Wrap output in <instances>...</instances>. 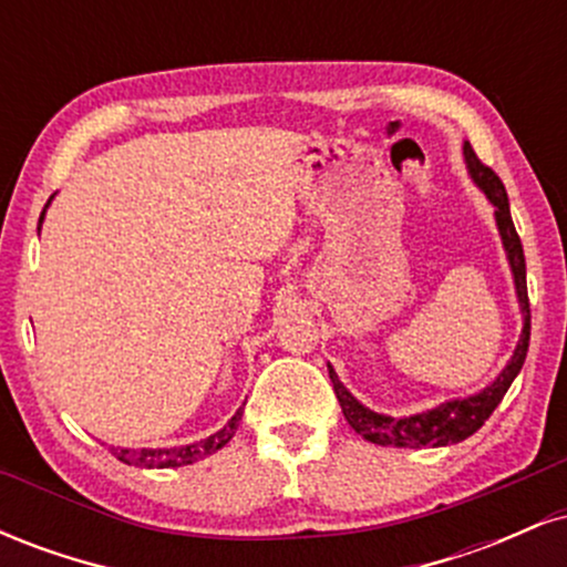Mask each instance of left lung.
<instances>
[{
	"label": "left lung",
	"instance_id": "left-lung-1",
	"mask_svg": "<svg viewBox=\"0 0 567 567\" xmlns=\"http://www.w3.org/2000/svg\"><path fill=\"white\" fill-rule=\"evenodd\" d=\"M464 162L466 171H470L472 181L477 184L480 192L485 194L487 202L496 207V226L501 234V245L506 250V261H509L512 279H514V292H517L519 311H523V333H519L517 347H514L509 362L501 370L498 379L487 383L483 392L472 396H458V400H447L442 405L424 410V413L405 415V419H394V415L375 413L362 405L354 394L338 381V373L333 365H328L330 381H333L336 396L341 402L343 419L349 421V426L357 434H362L368 442L375 445H392V447H442V445H455V442L472 437L480 426L491 419L493 410L498 408V402L504 400L506 389L512 386V381L517 379V373L523 370L525 354H528V341H530V303H528V285H525V256H523V243H519L517 231H514L512 213H509V197H506V188L501 184V178L491 167L483 165L470 146V141H464Z\"/></svg>",
	"mask_w": 567,
	"mask_h": 567
}]
</instances>
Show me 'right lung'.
<instances>
[{
    "label": "right lung",
    "instance_id": "add662e5",
    "mask_svg": "<svg viewBox=\"0 0 567 567\" xmlns=\"http://www.w3.org/2000/svg\"><path fill=\"white\" fill-rule=\"evenodd\" d=\"M53 202V197L48 199V205ZM44 205V207H48ZM42 218H44V210H42ZM42 218H39V224H42ZM243 413L245 408H239L237 413L231 415L229 424L224 429H218L216 434H210V437L199 440V442H192V445H178V447H112L116 458L122 461V464L127 466H141V470H175V466H188L194 464V461H202L205 455H213L218 453L220 447L226 445L234 437V432H237L239 421H243Z\"/></svg>",
    "mask_w": 567,
    "mask_h": 567
}]
</instances>
